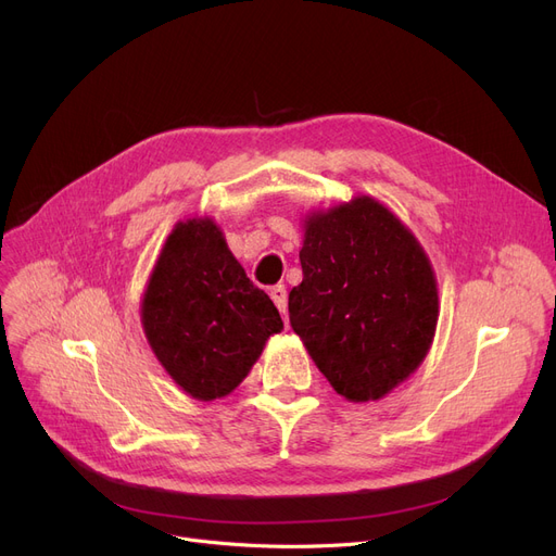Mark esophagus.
I'll use <instances>...</instances> for the list:
<instances>
[{
    "label": "esophagus",
    "instance_id": "esophagus-1",
    "mask_svg": "<svg viewBox=\"0 0 556 556\" xmlns=\"http://www.w3.org/2000/svg\"><path fill=\"white\" fill-rule=\"evenodd\" d=\"M270 298L273 302L277 304V308L286 315V308H288V295H286V288L279 283V286H273L270 288Z\"/></svg>",
    "mask_w": 556,
    "mask_h": 556
}]
</instances>
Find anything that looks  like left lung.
Returning a JSON list of instances; mask_svg holds the SVG:
<instances>
[{"label": "left lung", "instance_id": "8db88e82", "mask_svg": "<svg viewBox=\"0 0 556 556\" xmlns=\"http://www.w3.org/2000/svg\"><path fill=\"white\" fill-rule=\"evenodd\" d=\"M302 231L304 279L288 295L290 327L340 396L381 401L432 346V263L413 229L371 195L306 212Z\"/></svg>", "mask_w": 556, "mask_h": 556}]
</instances>
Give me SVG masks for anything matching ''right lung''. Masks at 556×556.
Segmentation results:
<instances>
[{"label": "right lung", "mask_w": 556, "mask_h": 556, "mask_svg": "<svg viewBox=\"0 0 556 556\" xmlns=\"http://www.w3.org/2000/svg\"><path fill=\"white\" fill-rule=\"evenodd\" d=\"M141 327L173 383L210 403L243 383L283 323L227 248L220 225L191 216L173 225L155 258Z\"/></svg>", "instance_id": "1"}]
</instances>
